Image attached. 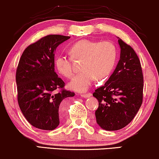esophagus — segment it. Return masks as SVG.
<instances>
[{
  "mask_svg": "<svg viewBox=\"0 0 159 159\" xmlns=\"http://www.w3.org/2000/svg\"><path fill=\"white\" fill-rule=\"evenodd\" d=\"M91 95H92V94H91V93H85V94H82L81 96L82 98H87L90 97Z\"/></svg>",
  "mask_w": 159,
  "mask_h": 159,
  "instance_id": "obj_1",
  "label": "esophagus"
}]
</instances>
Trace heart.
<instances>
[{"instance_id":"b5f03b06","label":"heart","mask_w":159,"mask_h":159,"mask_svg":"<svg viewBox=\"0 0 159 159\" xmlns=\"http://www.w3.org/2000/svg\"><path fill=\"white\" fill-rule=\"evenodd\" d=\"M70 57L58 55L54 64L57 71L66 78L74 75L71 59L81 60L80 69L69 82V88L77 92H84L90 88L95 77L98 80L105 79L111 72L116 59V48L110 41L96 42L88 40L77 41L69 49Z\"/></svg>"}]
</instances>
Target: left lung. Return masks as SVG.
I'll return each mask as SVG.
<instances>
[{
    "label": "left lung",
    "mask_w": 159,
    "mask_h": 159,
    "mask_svg": "<svg viewBox=\"0 0 159 159\" xmlns=\"http://www.w3.org/2000/svg\"><path fill=\"white\" fill-rule=\"evenodd\" d=\"M120 59L103 86L93 95L98 101L96 121L102 129L115 131L131 122L143 103V75L133 48L118 38Z\"/></svg>",
    "instance_id": "left-lung-1"
}]
</instances>
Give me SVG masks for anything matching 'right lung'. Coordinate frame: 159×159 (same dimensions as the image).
Segmentation results:
<instances>
[{
	"instance_id": "add662e5",
	"label": "right lung",
	"mask_w": 159,
	"mask_h": 159,
	"mask_svg": "<svg viewBox=\"0 0 159 159\" xmlns=\"http://www.w3.org/2000/svg\"><path fill=\"white\" fill-rule=\"evenodd\" d=\"M69 38L59 34L43 37L29 45L19 60L16 73L19 106L28 122L38 129H56L62 101L75 95L64 90V82L54 68L56 48Z\"/></svg>"
}]
</instances>
